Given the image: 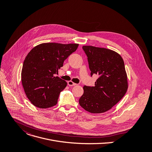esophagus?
<instances>
[{"instance_id":"34e87169","label":"esophagus","mask_w":152,"mask_h":152,"mask_svg":"<svg viewBox=\"0 0 152 152\" xmlns=\"http://www.w3.org/2000/svg\"><path fill=\"white\" fill-rule=\"evenodd\" d=\"M68 85L69 86H76V84H75V83H74L73 82H72V81H68Z\"/></svg>"}]
</instances>
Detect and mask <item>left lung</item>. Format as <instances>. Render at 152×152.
Instances as JSON below:
<instances>
[{
  "label": "left lung",
  "instance_id": "obj_1",
  "mask_svg": "<svg viewBox=\"0 0 152 152\" xmlns=\"http://www.w3.org/2000/svg\"><path fill=\"white\" fill-rule=\"evenodd\" d=\"M88 57L91 76L99 75L94 87L84 86L79 103L86 111L102 113L111 109L128 89L127 75L123 59L117 52L90 45L82 47Z\"/></svg>",
  "mask_w": 152,
  "mask_h": 152
}]
</instances>
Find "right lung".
Listing matches in <instances>:
<instances>
[{
	"mask_svg": "<svg viewBox=\"0 0 152 152\" xmlns=\"http://www.w3.org/2000/svg\"><path fill=\"white\" fill-rule=\"evenodd\" d=\"M78 46V44L42 43L26 55L21 80L26 97L33 105L48 108L57 104L59 94L67 83L54 75Z\"/></svg>",
	"mask_w": 152,
	"mask_h": 152,
	"instance_id": "add662e5",
	"label": "right lung"
}]
</instances>
